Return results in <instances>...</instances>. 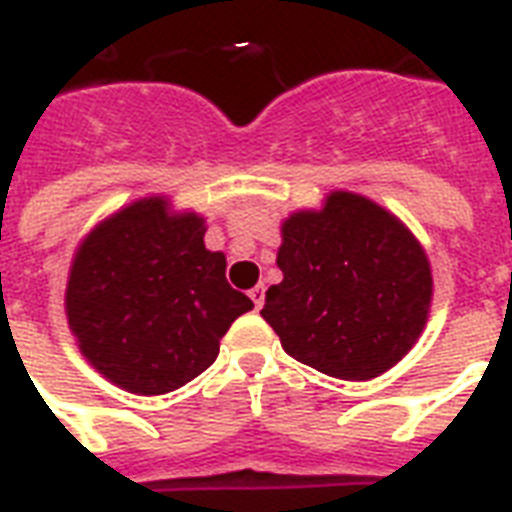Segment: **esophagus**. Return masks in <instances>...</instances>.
Masks as SVG:
<instances>
[{
  "label": "esophagus",
  "mask_w": 512,
  "mask_h": 512,
  "mask_svg": "<svg viewBox=\"0 0 512 512\" xmlns=\"http://www.w3.org/2000/svg\"><path fill=\"white\" fill-rule=\"evenodd\" d=\"M249 297H252V303H255L257 311H260V308H263V303H265V287H263V284H260V287H255V289H249Z\"/></svg>",
  "instance_id": "esophagus-1"
}]
</instances>
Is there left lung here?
<instances>
[{
    "label": "left lung",
    "mask_w": 512,
    "mask_h": 512,
    "mask_svg": "<svg viewBox=\"0 0 512 512\" xmlns=\"http://www.w3.org/2000/svg\"><path fill=\"white\" fill-rule=\"evenodd\" d=\"M284 279L260 316L281 348L340 380H372L396 366L425 329L433 276L425 249L388 209L332 191L321 209L281 225Z\"/></svg>",
    "instance_id": "left-lung-1"
}]
</instances>
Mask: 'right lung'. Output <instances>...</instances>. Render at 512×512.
Listing matches in <instances>:
<instances>
[{
    "label": "right lung",
    "instance_id": "obj_1",
    "mask_svg": "<svg viewBox=\"0 0 512 512\" xmlns=\"http://www.w3.org/2000/svg\"><path fill=\"white\" fill-rule=\"evenodd\" d=\"M204 217L164 196L132 201L79 244L66 316L106 380L162 396L199 377L220 337L255 305L225 281V255L204 247Z\"/></svg>",
    "mask_w": 512,
    "mask_h": 512
}]
</instances>
